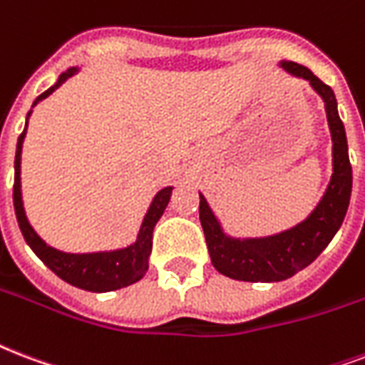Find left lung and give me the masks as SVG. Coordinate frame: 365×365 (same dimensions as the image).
Segmentation results:
<instances>
[{
	"instance_id": "left-lung-1",
	"label": "left lung",
	"mask_w": 365,
	"mask_h": 365,
	"mask_svg": "<svg viewBox=\"0 0 365 365\" xmlns=\"http://www.w3.org/2000/svg\"><path fill=\"white\" fill-rule=\"evenodd\" d=\"M279 66L289 74L306 80L324 99L333 141V174L322 201L308 214V218L291 230L268 237L237 239L227 235L222 230V224L212 212V208L208 207L205 195L199 193V218L212 266L220 274L239 282H283L304 269L308 264H312L339 232L349 210L352 193V166L349 160L346 133L339 118L335 93L306 66L291 61H282Z\"/></svg>"
}]
</instances>
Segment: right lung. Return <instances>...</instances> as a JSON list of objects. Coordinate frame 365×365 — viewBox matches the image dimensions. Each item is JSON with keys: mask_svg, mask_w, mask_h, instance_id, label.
<instances>
[{"mask_svg": "<svg viewBox=\"0 0 365 365\" xmlns=\"http://www.w3.org/2000/svg\"><path fill=\"white\" fill-rule=\"evenodd\" d=\"M78 72V66H72L66 72H63L57 82L53 83L49 90H46L41 96L36 97L32 107H36L41 99H46L59 88L61 83H65L71 76ZM32 115V108L26 115V126L22 130L16 141V155H15V185H13V205H15V214L19 227H21L24 241L30 245V249L34 250L36 257L46 264L47 268L59 275L61 279L71 283L74 287L91 291V293H107V291H116V289L128 287L132 283L139 282L145 275L149 268V257L153 249V230L157 226V222L163 216L164 208L168 207L172 195V185H166L155 195V199L149 205L145 218L141 222L138 239L132 245H128L124 249L116 250H99V252H65V250L53 249L51 245H47L43 239L34 232V227L30 226V222L24 212L22 205V191H21V155H22V141L26 138L28 118Z\"/></svg>", "mask_w": 365, "mask_h": 365, "instance_id": "add662e5", "label": "right lung"}]
</instances>
